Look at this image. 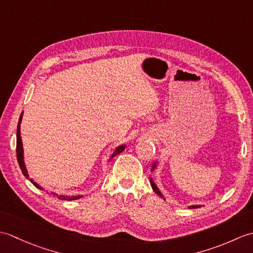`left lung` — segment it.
<instances>
[{
  "mask_svg": "<svg viewBox=\"0 0 253 253\" xmlns=\"http://www.w3.org/2000/svg\"><path fill=\"white\" fill-rule=\"evenodd\" d=\"M158 168V161H155V162L153 163V166H152V169H151V171H154L155 170V169ZM150 184H151V187H152V189L154 190V192L157 193L158 196H160L161 198H164V195L162 192H161V190L159 189V187L157 186V184H155L154 182V180H153V178L152 177H150ZM201 206L200 204H195V206H189L188 208L189 209H198V208H200Z\"/></svg>",
  "mask_w": 253,
  "mask_h": 253,
  "instance_id": "8db88e82",
  "label": "left lung"
}]
</instances>
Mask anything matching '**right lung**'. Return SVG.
Listing matches in <instances>:
<instances>
[{"label":"right lung","mask_w":253,"mask_h":253,"mask_svg":"<svg viewBox=\"0 0 253 253\" xmlns=\"http://www.w3.org/2000/svg\"><path fill=\"white\" fill-rule=\"evenodd\" d=\"M21 120H23V113H21V115L19 117V122H18V125H17V132H16V139H17V143H16V153H17V161H18V164H19V168L23 171L24 176L26 178H28L32 184H34L38 189H43L41 186H39L37 184V182L32 179L29 178V175H28V170L26 169V164H25V158H24V147H23V141H21V136H20V124H21ZM126 149V144H121V146H118L115 150L114 152L111 154V157L109 159V162L110 161L115 157V155L122 153L124 150ZM53 196H54V193H53ZM57 196V195H56ZM83 195H78V196H65V195H60L57 196L58 199H61V200H66V201H72V200H77V199L83 198Z\"/></svg>","instance_id":"add662e5"}]
</instances>
